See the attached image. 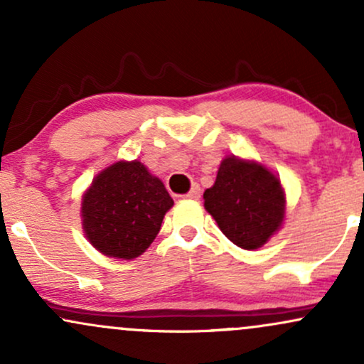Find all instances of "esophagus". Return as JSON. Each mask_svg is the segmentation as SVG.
I'll return each instance as SVG.
<instances>
[{
  "mask_svg": "<svg viewBox=\"0 0 364 364\" xmlns=\"http://www.w3.org/2000/svg\"><path fill=\"white\" fill-rule=\"evenodd\" d=\"M185 198H188V200H198L200 198V186L195 185L193 188H191V190L188 191V195L185 196Z\"/></svg>",
  "mask_w": 364,
  "mask_h": 364,
  "instance_id": "1",
  "label": "esophagus"
}]
</instances>
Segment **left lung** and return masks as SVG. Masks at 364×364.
Masks as SVG:
<instances>
[{"label":"left lung","instance_id":"left-lung-1","mask_svg":"<svg viewBox=\"0 0 364 364\" xmlns=\"http://www.w3.org/2000/svg\"><path fill=\"white\" fill-rule=\"evenodd\" d=\"M203 200L225 237L243 250L265 245L281 229L286 214L281 179L263 164L236 156L220 162Z\"/></svg>","mask_w":364,"mask_h":364}]
</instances>
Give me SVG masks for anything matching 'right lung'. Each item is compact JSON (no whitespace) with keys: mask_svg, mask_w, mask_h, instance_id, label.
Masks as SVG:
<instances>
[{"mask_svg":"<svg viewBox=\"0 0 364 364\" xmlns=\"http://www.w3.org/2000/svg\"><path fill=\"white\" fill-rule=\"evenodd\" d=\"M173 205L164 183L140 161H118L82 196L83 231L97 252L133 260L152 245Z\"/></svg>","mask_w":364,"mask_h":364,"instance_id":"right-lung-1","label":"right lung"}]
</instances>
